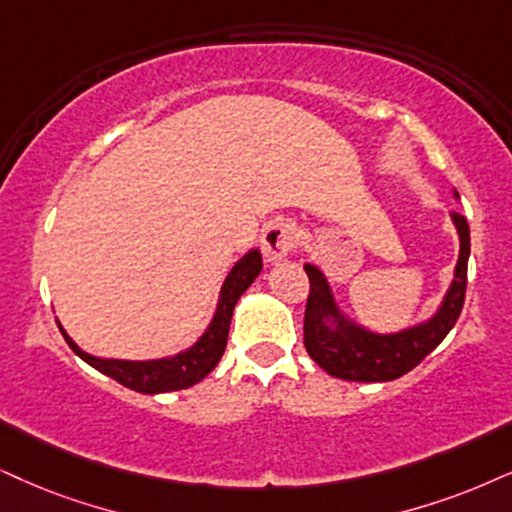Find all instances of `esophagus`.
Returning a JSON list of instances; mask_svg holds the SVG:
<instances>
[{
  "mask_svg": "<svg viewBox=\"0 0 512 512\" xmlns=\"http://www.w3.org/2000/svg\"><path fill=\"white\" fill-rule=\"evenodd\" d=\"M262 252L269 262H278L288 257L297 245V234L286 219H274L262 229Z\"/></svg>",
  "mask_w": 512,
  "mask_h": 512,
  "instance_id": "esophagus-1",
  "label": "esophagus"
}]
</instances>
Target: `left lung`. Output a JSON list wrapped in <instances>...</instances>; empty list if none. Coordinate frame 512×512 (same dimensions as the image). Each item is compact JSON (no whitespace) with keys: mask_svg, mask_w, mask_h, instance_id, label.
<instances>
[{"mask_svg":"<svg viewBox=\"0 0 512 512\" xmlns=\"http://www.w3.org/2000/svg\"><path fill=\"white\" fill-rule=\"evenodd\" d=\"M461 255L456 264V278L444 297L442 309L423 326L394 335H375L352 326L342 319L335 307L331 288L314 264H304L309 276V295L304 307V347L309 357L328 375L357 383H387L416 368L456 326L468 288L470 226L463 215L451 212Z\"/></svg>","mask_w":512,"mask_h":512,"instance_id":"obj_1","label":"left lung"}]
</instances>
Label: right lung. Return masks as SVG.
Instances as JSON below:
<instances>
[{"label": "right lung", "mask_w": 512, "mask_h": 512, "mask_svg": "<svg viewBox=\"0 0 512 512\" xmlns=\"http://www.w3.org/2000/svg\"><path fill=\"white\" fill-rule=\"evenodd\" d=\"M260 271H262V255L257 250H250L248 255H245L243 260L231 269V274L226 276L222 295H219L217 314L203 338H200L191 349H186V352H181L172 359H158V361L96 359L92 354L82 352V349L68 338L61 326L58 328H61L63 338H66L70 349H73L77 357L87 361L89 366H94L96 371L108 375V378L118 380L120 385L129 387V390L141 392V394L186 390V387L200 383V380H203L205 375L219 364V359H222L226 349L231 316H234L238 297L252 286V281L260 276Z\"/></svg>", "instance_id": "add662e5"}]
</instances>
